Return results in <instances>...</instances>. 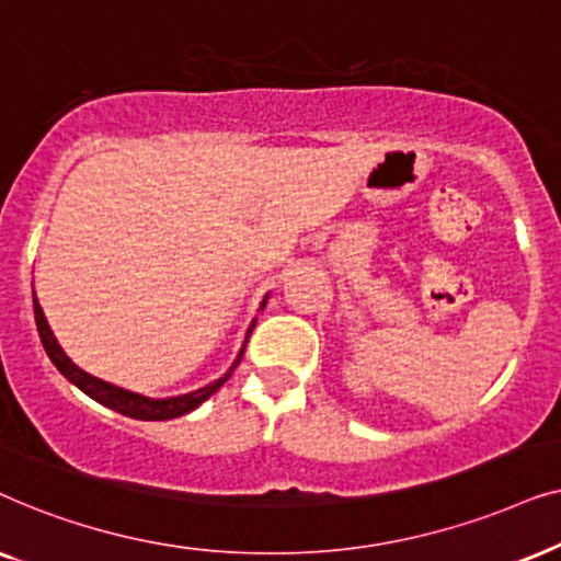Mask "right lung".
Masks as SVG:
<instances>
[{
  "mask_svg": "<svg viewBox=\"0 0 561 561\" xmlns=\"http://www.w3.org/2000/svg\"><path fill=\"white\" fill-rule=\"evenodd\" d=\"M266 300H268V295L264 297V302H261V310H264ZM33 310H35L37 333H41V343H43V348H46L50 362L56 364V369L61 371V375L69 379L71 385H77L81 392L89 394L92 400L102 402V405L110 408V410H117V413L136 417V421H171V417L186 415V413H192L194 408L203 405V402L210 398V394L218 392L220 387L228 382V377L233 375V369L238 367V364H241L245 343H249V335L253 331V325H256V320H253V323L249 325V331H245L243 346H241V351H238L236 362L230 364V369L226 371V375L215 379V382L199 387V390L174 394V398H146V394H138V392L125 390V387L110 385V382H104V379L92 377L89 371L79 369L77 364H73L69 356H66V351L58 346L56 335H54V331H50L46 316H43V308H41V302H37V297H33Z\"/></svg>",
  "mask_w": 561,
  "mask_h": 561,
  "instance_id": "right-lung-1",
  "label": "right lung"
}]
</instances>
